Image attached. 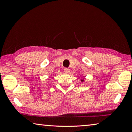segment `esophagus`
Here are the masks:
<instances>
[{
  "label": "esophagus",
  "mask_w": 132,
  "mask_h": 132,
  "mask_svg": "<svg viewBox=\"0 0 132 132\" xmlns=\"http://www.w3.org/2000/svg\"><path fill=\"white\" fill-rule=\"evenodd\" d=\"M64 71L65 73H69L70 72V69H69V68H64Z\"/></svg>",
  "instance_id": "34e87169"
}]
</instances>
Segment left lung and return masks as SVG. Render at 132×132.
<instances>
[{"label":"left lung","mask_w":132,"mask_h":132,"mask_svg":"<svg viewBox=\"0 0 132 132\" xmlns=\"http://www.w3.org/2000/svg\"><path fill=\"white\" fill-rule=\"evenodd\" d=\"M81 81H84V80H81Z\"/></svg>","instance_id":"obj_1"}]
</instances>
